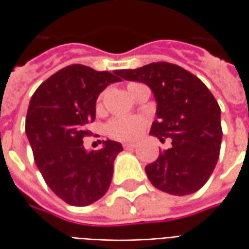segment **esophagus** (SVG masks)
Wrapping results in <instances>:
<instances>
[{
  "mask_svg": "<svg viewBox=\"0 0 249 249\" xmlns=\"http://www.w3.org/2000/svg\"><path fill=\"white\" fill-rule=\"evenodd\" d=\"M123 146H124L125 149H135V148L137 145H136L135 142H125V144Z\"/></svg>",
  "mask_w": 249,
  "mask_h": 249,
  "instance_id": "34e87169",
  "label": "esophagus"
}]
</instances>
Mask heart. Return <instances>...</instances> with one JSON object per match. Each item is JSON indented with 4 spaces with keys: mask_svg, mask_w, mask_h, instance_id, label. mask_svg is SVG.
<instances>
[{
    "mask_svg": "<svg viewBox=\"0 0 249 249\" xmlns=\"http://www.w3.org/2000/svg\"><path fill=\"white\" fill-rule=\"evenodd\" d=\"M137 84H129L128 89ZM145 126V120L135 116H120L114 117L107 124V133L112 139L121 141H129L140 135L142 128Z\"/></svg>",
    "mask_w": 249,
    "mask_h": 249,
    "instance_id": "1",
    "label": "heart"
}]
</instances>
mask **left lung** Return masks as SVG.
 <instances>
[{
  "label": "left lung",
  "instance_id": "8db88e82",
  "mask_svg": "<svg viewBox=\"0 0 249 249\" xmlns=\"http://www.w3.org/2000/svg\"><path fill=\"white\" fill-rule=\"evenodd\" d=\"M117 74L151 88L157 119L149 135L172 140V146L160 151L156 161L145 167L149 181L176 196L198 191L213 172L223 137L221 110L213 94L191 71L169 62L117 71Z\"/></svg>",
  "mask_w": 249,
  "mask_h": 249
}]
</instances>
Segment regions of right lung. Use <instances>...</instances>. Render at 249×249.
<instances>
[{
	"mask_svg": "<svg viewBox=\"0 0 249 249\" xmlns=\"http://www.w3.org/2000/svg\"><path fill=\"white\" fill-rule=\"evenodd\" d=\"M117 71H97L69 65L41 84L32 96L25 132L36 165L57 196L65 203L85 207L108 191L117 141H103L100 151H87L82 139L96 119V101L105 88L121 81Z\"/></svg>",
	"mask_w": 249,
	"mask_h": 249,
	"instance_id": "right-lung-1",
	"label": "right lung"
}]
</instances>
